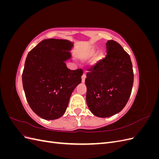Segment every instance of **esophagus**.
Here are the masks:
<instances>
[{
  "label": "esophagus",
  "mask_w": 159,
  "mask_h": 159,
  "mask_svg": "<svg viewBox=\"0 0 159 159\" xmlns=\"http://www.w3.org/2000/svg\"><path fill=\"white\" fill-rule=\"evenodd\" d=\"M85 78H86V75H85V74H84L82 75V76H81V80H82V83H84V82H85Z\"/></svg>",
  "instance_id": "34e87169"
}]
</instances>
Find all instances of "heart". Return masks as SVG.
Segmentation results:
<instances>
[{
	"instance_id": "obj_1",
	"label": "heart",
	"mask_w": 159,
	"mask_h": 159,
	"mask_svg": "<svg viewBox=\"0 0 159 159\" xmlns=\"http://www.w3.org/2000/svg\"><path fill=\"white\" fill-rule=\"evenodd\" d=\"M95 53H96V50L95 49H91L90 50H89L87 52V54H85V57H87V58H89V57H93L95 54ZM102 57H103L102 53H99V54L98 55V56L96 57V60L99 61V60L102 58Z\"/></svg>"
}]
</instances>
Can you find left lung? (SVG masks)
Instances as JSON below:
<instances>
[{"label":"left lung","instance_id":"1","mask_svg":"<svg viewBox=\"0 0 159 159\" xmlns=\"http://www.w3.org/2000/svg\"><path fill=\"white\" fill-rule=\"evenodd\" d=\"M106 57L86 75V102L98 117H109L125 106L133 84V66L129 55L114 40L106 43Z\"/></svg>","mask_w":159,"mask_h":159}]
</instances>
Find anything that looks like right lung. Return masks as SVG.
<instances>
[{
  "instance_id": "1",
  "label": "right lung",
  "mask_w": 159,
  "mask_h": 159,
  "mask_svg": "<svg viewBox=\"0 0 159 159\" xmlns=\"http://www.w3.org/2000/svg\"><path fill=\"white\" fill-rule=\"evenodd\" d=\"M74 42L46 39L28 53L22 73V84L30 108L40 117H61L71 95L81 82L83 71L70 70L66 61L71 59Z\"/></svg>"
}]
</instances>
